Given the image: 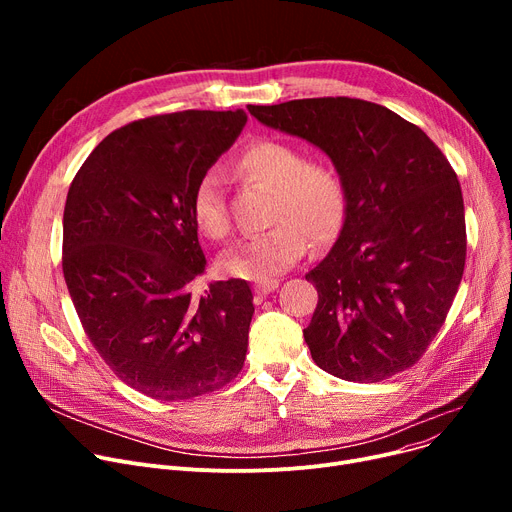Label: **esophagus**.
<instances>
[{"mask_svg": "<svg viewBox=\"0 0 512 512\" xmlns=\"http://www.w3.org/2000/svg\"><path fill=\"white\" fill-rule=\"evenodd\" d=\"M278 286H280V284H278L276 280H272V282H259V284H255V294H257V299L261 301L263 297H267V294L274 292Z\"/></svg>", "mask_w": 512, "mask_h": 512, "instance_id": "1", "label": "esophagus"}]
</instances>
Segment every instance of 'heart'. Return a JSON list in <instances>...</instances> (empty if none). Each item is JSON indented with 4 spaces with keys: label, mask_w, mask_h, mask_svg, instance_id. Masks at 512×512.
I'll use <instances>...</instances> for the list:
<instances>
[{
    "label": "heart",
    "mask_w": 512,
    "mask_h": 512,
    "mask_svg": "<svg viewBox=\"0 0 512 512\" xmlns=\"http://www.w3.org/2000/svg\"><path fill=\"white\" fill-rule=\"evenodd\" d=\"M234 168L249 180L274 188L270 213L274 228L228 251L224 257L228 274L265 282L297 263L309 240L313 247L324 249L342 234L348 218V188L332 164L309 161L305 151L292 143L259 139L238 153ZM191 215L205 238H228L230 218L222 180L215 172H205L195 184Z\"/></svg>",
    "instance_id": "b5f03b06"
}]
</instances>
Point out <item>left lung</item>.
<instances>
[{"label":"left lung","mask_w":512,"mask_h":512,"mask_svg":"<svg viewBox=\"0 0 512 512\" xmlns=\"http://www.w3.org/2000/svg\"><path fill=\"white\" fill-rule=\"evenodd\" d=\"M249 112L319 147L348 188L344 230L305 276L319 297L303 330L313 361L359 384L413 367L444 326L465 270V205L448 159L419 126L363 99Z\"/></svg>","instance_id":"8db88e82"}]
</instances>
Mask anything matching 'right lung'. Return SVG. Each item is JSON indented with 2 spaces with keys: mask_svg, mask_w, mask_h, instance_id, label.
<instances>
[{
  "mask_svg": "<svg viewBox=\"0 0 512 512\" xmlns=\"http://www.w3.org/2000/svg\"><path fill=\"white\" fill-rule=\"evenodd\" d=\"M245 124L242 110L134 120L107 134L70 184L62 270L74 309L99 357L155 400L220 390L245 365L249 284L191 290L207 263L195 184Z\"/></svg>",
  "mask_w": 512,
  "mask_h": 512,
  "instance_id": "right-lung-1",
  "label": "right lung"
}]
</instances>
